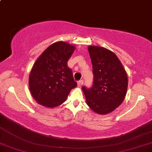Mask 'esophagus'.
<instances>
[{
	"instance_id": "34e87169",
	"label": "esophagus",
	"mask_w": 152,
	"mask_h": 152,
	"mask_svg": "<svg viewBox=\"0 0 152 152\" xmlns=\"http://www.w3.org/2000/svg\"><path fill=\"white\" fill-rule=\"evenodd\" d=\"M83 80H80V81H78V82H77V85H78V87H81V86L83 85Z\"/></svg>"
}]
</instances>
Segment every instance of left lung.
<instances>
[{"instance_id": "1", "label": "left lung", "mask_w": 152, "mask_h": 152, "mask_svg": "<svg viewBox=\"0 0 152 152\" xmlns=\"http://www.w3.org/2000/svg\"><path fill=\"white\" fill-rule=\"evenodd\" d=\"M94 80L90 88L83 86L86 102L91 110L104 115L118 107L128 89V76L114 53L100 46L88 47Z\"/></svg>"}]
</instances>
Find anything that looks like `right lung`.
Instances as JSON below:
<instances>
[{
	"label": "right lung",
	"mask_w": 152,
	"mask_h": 152,
	"mask_svg": "<svg viewBox=\"0 0 152 152\" xmlns=\"http://www.w3.org/2000/svg\"><path fill=\"white\" fill-rule=\"evenodd\" d=\"M75 46L58 42L50 45L35 62L29 75V85L35 100L53 108L66 100L70 90L77 87L72 71L67 66Z\"/></svg>",
	"instance_id": "obj_1"
}]
</instances>
